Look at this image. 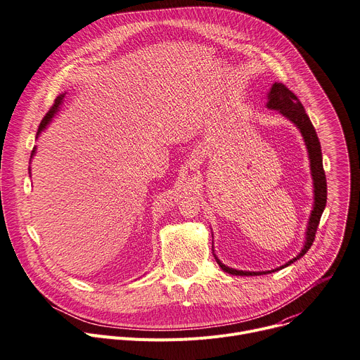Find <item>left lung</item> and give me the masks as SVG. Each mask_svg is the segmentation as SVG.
Wrapping results in <instances>:
<instances>
[{
    "instance_id": "left-lung-1",
    "label": "left lung",
    "mask_w": 360,
    "mask_h": 360,
    "mask_svg": "<svg viewBox=\"0 0 360 360\" xmlns=\"http://www.w3.org/2000/svg\"><path fill=\"white\" fill-rule=\"evenodd\" d=\"M266 106H268V109L278 110L283 117H285L288 121H291L300 129V132L304 138V143H306V147L309 151V158H310V170H311L313 186H314V205H313V210H311V214L309 219V226H307V232H306V242H304V248L295 258H292L291 261H288L287 264H284L280 268H275L272 271H259V272L239 271V269L226 266L225 264L220 262L217 259V257L213 254L219 266L222 268L225 272L232 274V275H246V276L248 275H264L268 272L280 271V269L291 265L297 259H300L304 254H307V251L310 250L313 242H314L320 217L323 214V210H324L326 202H327V183H326V174L323 170L321 146L319 141L317 132H316L309 115L306 114V109H304L302 103L284 84H278V82H275L268 92Z\"/></svg>"
}]
</instances>
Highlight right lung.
Masks as SVG:
<instances>
[{
	"mask_svg": "<svg viewBox=\"0 0 360 360\" xmlns=\"http://www.w3.org/2000/svg\"><path fill=\"white\" fill-rule=\"evenodd\" d=\"M63 98H65V95H60V96H58L56 99H54V103H53V106L50 108V110L49 112L46 114V117L41 120V122H40V127H39V131H37V135H40V132L49 125V122L51 121V118L54 117V114L58 112L59 110V108H60V105H62V102H63ZM36 154V148H33V151H32V157Z\"/></svg>",
	"mask_w": 360,
	"mask_h": 360,
	"instance_id": "1",
	"label": "right lung"
}]
</instances>
